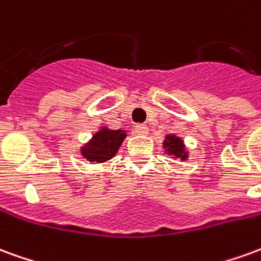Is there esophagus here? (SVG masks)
Segmentation results:
<instances>
[{
  "mask_svg": "<svg viewBox=\"0 0 261 261\" xmlns=\"http://www.w3.org/2000/svg\"><path fill=\"white\" fill-rule=\"evenodd\" d=\"M138 136H147L148 134V127L145 124H138L136 125V128H134Z\"/></svg>",
  "mask_w": 261,
  "mask_h": 261,
  "instance_id": "esophagus-1",
  "label": "esophagus"
}]
</instances>
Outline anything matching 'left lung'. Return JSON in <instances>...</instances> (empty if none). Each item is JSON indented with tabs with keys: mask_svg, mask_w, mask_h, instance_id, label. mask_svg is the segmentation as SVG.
Wrapping results in <instances>:
<instances>
[{
	"mask_svg": "<svg viewBox=\"0 0 261 261\" xmlns=\"http://www.w3.org/2000/svg\"><path fill=\"white\" fill-rule=\"evenodd\" d=\"M162 147L165 148V152L170 155L172 158H177L180 161H186L189 158V152H187L185 141L180 137L173 136V134H168L165 137Z\"/></svg>",
	"mask_w": 261,
	"mask_h": 261,
	"instance_id": "8db88e82",
	"label": "left lung"
}]
</instances>
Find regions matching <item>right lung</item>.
<instances>
[{
  "mask_svg": "<svg viewBox=\"0 0 261 261\" xmlns=\"http://www.w3.org/2000/svg\"><path fill=\"white\" fill-rule=\"evenodd\" d=\"M127 137L124 130H110L108 127H100L85 145L81 147V155L92 164H103L114 158Z\"/></svg>",
  "mask_w": 261,
  "mask_h": 261,
  "instance_id": "add662e5",
  "label": "right lung"
}]
</instances>
